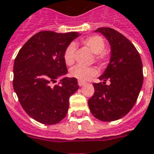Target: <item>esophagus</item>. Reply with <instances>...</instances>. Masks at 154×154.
Masks as SVG:
<instances>
[{"instance_id": "obj_1", "label": "esophagus", "mask_w": 154, "mask_h": 154, "mask_svg": "<svg viewBox=\"0 0 154 154\" xmlns=\"http://www.w3.org/2000/svg\"><path fill=\"white\" fill-rule=\"evenodd\" d=\"M78 84H79V86H82L83 85L86 84V82H83V81H80V80H79Z\"/></svg>"}]
</instances>
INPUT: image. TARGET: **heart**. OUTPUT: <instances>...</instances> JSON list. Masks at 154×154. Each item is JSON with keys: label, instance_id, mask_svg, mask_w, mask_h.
<instances>
[{"label": "heart", "instance_id": "heart-1", "mask_svg": "<svg viewBox=\"0 0 154 154\" xmlns=\"http://www.w3.org/2000/svg\"><path fill=\"white\" fill-rule=\"evenodd\" d=\"M81 43L88 48L93 53H94L95 61L101 64H106L109 60V54L105 51V42L99 35H91L82 39ZM75 45L71 43L66 47L63 52V58L68 66H72L75 63ZM98 74V71L94 67H83V66H75L70 70V75L72 77L80 80L86 81L94 77Z\"/></svg>", "mask_w": 154, "mask_h": 154}]
</instances>
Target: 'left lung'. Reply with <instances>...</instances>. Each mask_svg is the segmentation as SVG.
<instances>
[{"mask_svg": "<svg viewBox=\"0 0 154 154\" xmlns=\"http://www.w3.org/2000/svg\"><path fill=\"white\" fill-rule=\"evenodd\" d=\"M111 45V59L103 82L94 83V94L88 100L91 113L101 121L124 117L133 108L143 83V63L134 45L124 35L110 27H100ZM109 81V84H106Z\"/></svg>", "mask_w": 154, "mask_h": 154, "instance_id": "obj_1", "label": "left lung"}]
</instances>
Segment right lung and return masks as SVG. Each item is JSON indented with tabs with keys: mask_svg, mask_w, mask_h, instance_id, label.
Segmentation results:
<instances>
[{
	"mask_svg": "<svg viewBox=\"0 0 154 154\" xmlns=\"http://www.w3.org/2000/svg\"><path fill=\"white\" fill-rule=\"evenodd\" d=\"M78 32L49 30L33 35L20 49L13 66V88L24 111L36 121L52 125L67 115L69 98L78 91L77 79H57L68 73L63 54Z\"/></svg>",
	"mask_w": 154,
	"mask_h": 154,
	"instance_id": "obj_1",
	"label": "right lung"
}]
</instances>
